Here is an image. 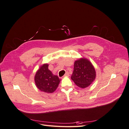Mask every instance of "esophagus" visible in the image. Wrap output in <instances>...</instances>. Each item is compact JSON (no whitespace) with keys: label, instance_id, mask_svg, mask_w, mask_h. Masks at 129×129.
<instances>
[{"label":"esophagus","instance_id":"34e87169","mask_svg":"<svg viewBox=\"0 0 129 129\" xmlns=\"http://www.w3.org/2000/svg\"><path fill=\"white\" fill-rule=\"evenodd\" d=\"M69 76V74L68 73V72H66V74L64 75V77H68Z\"/></svg>","mask_w":129,"mask_h":129}]
</instances>
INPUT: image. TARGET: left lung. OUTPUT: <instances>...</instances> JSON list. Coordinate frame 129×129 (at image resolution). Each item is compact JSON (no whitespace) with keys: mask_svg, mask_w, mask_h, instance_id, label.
<instances>
[{"mask_svg":"<svg viewBox=\"0 0 129 129\" xmlns=\"http://www.w3.org/2000/svg\"><path fill=\"white\" fill-rule=\"evenodd\" d=\"M96 76L95 68L87 58L81 57L74 62L71 79L79 87H88L95 81Z\"/></svg>","mask_w":129,"mask_h":129,"instance_id":"obj_1","label":"left lung"}]
</instances>
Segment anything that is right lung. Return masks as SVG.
<instances>
[{"label":"right lung","instance_id":"obj_1","mask_svg":"<svg viewBox=\"0 0 129 129\" xmlns=\"http://www.w3.org/2000/svg\"><path fill=\"white\" fill-rule=\"evenodd\" d=\"M48 64L40 66L34 76L37 87L40 91L46 93H53L56 90L61 80L48 69Z\"/></svg>","mask_w":129,"mask_h":129}]
</instances>
